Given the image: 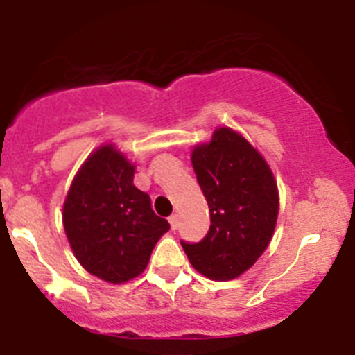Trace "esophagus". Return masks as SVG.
Returning <instances> with one entry per match:
<instances>
[{
    "label": "esophagus",
    "mask_w": 355,
    "mask_h": 355,
    "mask_svg": "<svg viewBox=\"0 0 355 355\" xmlns=\"http://www.w3.org/2000/svg\"><path fill=\"white\" fill-rule=\"evenodd\" d=\"M168 221H170V225H171V230H177V227H178V216H177V214H171V216L168 218Z\"/></svg>",
    "instance_id": "1"
}]
</instances>
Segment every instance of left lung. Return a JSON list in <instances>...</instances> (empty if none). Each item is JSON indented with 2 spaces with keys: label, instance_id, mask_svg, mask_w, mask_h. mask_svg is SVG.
<instances>
[{
  "label": "left lung",
  "instance_id": "left-lung-1",
  "mask_svg": "<svg viewBox=\"0 0 355 355\" xmlns=\"http://www.w3.org/2000/svg\"><path fill=\"white\" fill-rule=\"evenodd\" d=\"M198 182L209 206L202 241L180 244L192 266L211 280H232L266 250L278 216V191L263 156L230 128L192 151Z\"/></svg>",
  "mask_w": 355,
  "mask_h": 355
}]
</instances>
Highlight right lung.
<instances>
[{"instance_id":"obj_1","label":"right lung","mask_w":355,"mask_h":355,"mask_svg":"<svg viewBox=\"0 0 355 355\" xmlns=\"http://www.w3.org/2000/svg\"><path fill=\"white\" fill-rule=\"evenodd\" d=\"M63 227L78 263L91 275L121 284L146 270L170 223L134 185V166L113 146L87 157L63 206Z\"/></svg>"}]
</instances>
